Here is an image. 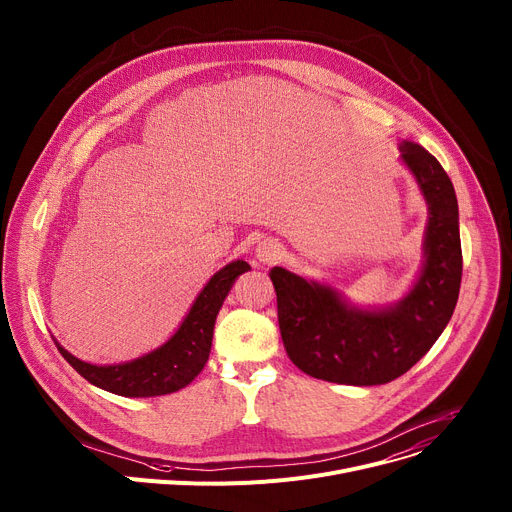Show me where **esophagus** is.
I'll return each instance as SVG.
<instances>
[{
    "instance_id": "34e87169",
    "label": "esophagus",
    "mask_w": 512,
    "mask_h": 512,
    "mask_svg": "<svg viewBox=\"0 0 512 512\" xmlns=\"http://www.w3.org/2000/svg\"><path fill=\"white\" fill-rule=\"evenodd\" d=\"M255 255L261 263H276L282 257V247H280V243L271 241V238H265V241H261L257 245Z\"/></svg>"
}]
</instances>
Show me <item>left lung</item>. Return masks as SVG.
<instances>
[{"label": "left lung", "instance_id": "8db88e82", "mask_svg": "<svg viewBox=\"0 0 512 512\" xmlns=\"http://www.w3.org/2000/svg\"><path fill=\"white\" fill-rule=\"evenodd\" d=\"M399 150L428 203L424 267L410 292L385 309H358L331 286L284 267L269 271L284 348L315 379L358 387L391 383L434 346L453 317L463 271L457 195L428 150L407 140Z\"/></svg>", "mask_w": 512, "mask_h": 512}]
</instances>
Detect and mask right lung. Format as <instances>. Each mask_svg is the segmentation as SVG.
<instances>
[{
	"label": "right lung",
	"mask_w": 512,
	"mask_h": 512,
	"mask_svg": "<svg viewBox=\"0 0 512 512\" xmlns=\"http://www.w3.org/2000/svg\"><path fill=\"white\" fill-rule=\"evenodd\" d=\"M247 261H232L212 276L195 298L191 311L177 333L166 344L142 358L123 364L96 366L72 356L57 342V350L78 374L98 389L123 397H156L187 387L206 366L212 350L214 323L220 306L228 296L234 280L249 271Z\"/></svg>",
	"instance_id": "right-lung-1"
}]
</instances>
